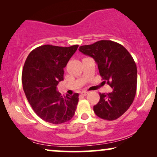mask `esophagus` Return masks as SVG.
<instances>
[{
    "label": "esophagus",
    "mask_w": 157,
    "mask_h": 157,
    "mask_svg": "<svg viewBox=\"0 0 157 157\" xmlns=\"http://www.w3.org/2000/svg\"><path fill=\"white\" fill-rule=\"evenodd\" d=\"M88 94H89V92H88V91H82V92H81V95H82V96H86Z\"/></svg>",
    "instance_id": "1"
}]
</instances>
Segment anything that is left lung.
Wrapping results in <instances>:
<instances>
[{
  "instance_id": "obj_1",
  "label": "left lung",
  "mask_w": 157,
  "mask_h": 157,
  "mask_svg": "<svg viewBox=\"0 0 157 157\" xmlns=\"http://www.w3.org/2000/svg\"><path fill=\"white\" fill-rule=\"evenodd\" d=\"M83 54L95 60L104 82L112 88L109 94L99 93L94 111L101 119L112 121L124 114L134 101L136 92L137 68L129 52L117 42L101 40L79 47Z\"/></svg>"
}]
</instances>
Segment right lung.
I'll use <instances>...</instances> for the list:
<instances>
[{
  "instance_id": "add662e5",
  "label": "right lung",
  "mask_w": 157,
  "mask_h": 157,
  "mask_svg": "<svg viewBox=\"0 0 157 157\" xmlns=\"http://www.w3.org/2000/svg\"><path fill=\"white\" fill-rule=\"evenodd\" d=\"M78 47L44 45L33 49L25 60L23 91L34 112L45 121L60 124L74 117L78 94L62 96L57 85L63 80V68Z\"/></svg>"
}]
</instances>
